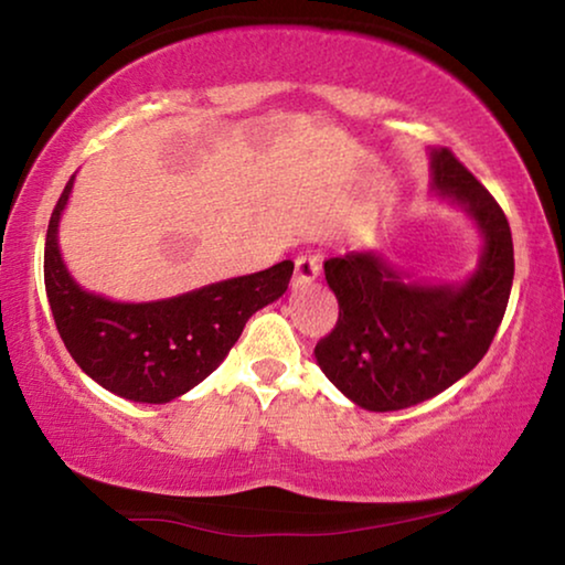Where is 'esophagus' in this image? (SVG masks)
<instances>
[{
  "label": "esophagus",
  "mask_w": 565,
  "mask_h": 565,
  "mask_svg": "<svg viewBox=\"0 0 565 565\" xmlns=\"http://www.w3.org/2000/svg\"><path fill=\"white\" fill-rule=\"evenodd\" d=\"M319 268H322V264H319V256H315V254L297 256V260H294V286L315 281L319 276Z\"/></svg>",
  "instance_id": "1"
}]
</instances>
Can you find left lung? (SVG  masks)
I'll return each instance as SVG.
<instances>
[{
	"instance_id": "obj_1",
	"label": "left lung",
	"mask_w": 565,
	"mask_h": 565,
	"mask_svg": "<svg viewBox=\"0 0 565 565\" xmlns=\"http://www.w3.org/2000/svg\"><path fill=\"white\" fill-rule=\"evenodd\" d=\"M431 190L465 207L484 238L467 281H408L370 250L324 260L340 317L317 342V365L352 403L377 414L416 406L465 377L508 309L515 256L498 200L449 149L431 151Z\"/></svg>"
}]
</instances>
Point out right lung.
I'll return each mask as SVG.
<instances>
[{
	"label": "right lung",
	"mask_w": 565,
	"mask_h": 565,
	"mask_svg": "<svg viewBox=\"0 0 565 565\" xmlns=\"http://www.w3.org/2000/svg\"><path fill=\"white\" fill-rule=\"evenodd\" d=\"M73 180L75 174L50 215L45 238V291L61 340L83 373L126 401L180 398L223 363L248 319L289 289L294 264L281 260L266 271L141 305L98 297L75 284L57 248Z\"/></svg>",
	"instance_id": "add662e5"
}]
</instances>
